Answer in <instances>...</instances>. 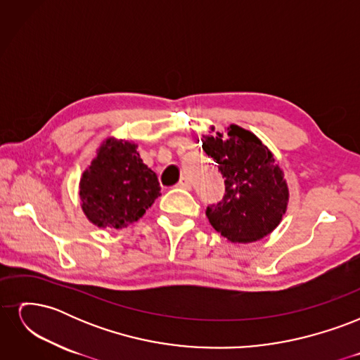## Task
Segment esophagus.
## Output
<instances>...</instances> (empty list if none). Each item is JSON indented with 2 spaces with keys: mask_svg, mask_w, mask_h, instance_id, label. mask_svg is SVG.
Masks as SVG:
<instances>
[{
  "mask_svg": "<svg viewBox=\"0 0 360 360\" xmlns=\"http://www.w3.org/2000/svg\"><path fill=\"white\" fill-rule=\"evenodd\" d=\"M177 188H180V189H186V191H189L191 189V181H189V179H186V177H183L180 181H179V184H177Z\"/></svg>",
  "mask_w": 360,
  "mask_h": 360,
  "instance_id": "1",
  "label": "esophagus"
}]
</instances>
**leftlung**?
Returning <instances> with one entry per match:
<instances>
[{"label":"left lung","mask_w":360,"mask_h":360,"mask_svg":"<svg viewBox=\"0 0 360 360\" xmlns=\"http://www.w3.org/2000/svg\"><path fill=\"white\" fill-rule=\"evenodd\" d=\"M202 150L225 179L224 198L205 209L214 230L231 243H252L274 231L287 210L288 186L271 151L236 124L202 136Z\"/></svg>","instance_id":"obj_1"}]
</instances>
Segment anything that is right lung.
<instances>
[{
    "mask_svg": "<svg viewBox=\"0 0 360 360\" xmlns=\"http://www.w3.org/2000/svg\"><path fill=\"white\" fill-rule=\"evenodd\" d=\"M129 141L110 138L79 181L81 207L99 228H124L143 217L160 195L156 172L151 171Z\"/></svg>",
    "mask_w": 360,
    "mask_h": 360,
    "instance_id": "right-lung-1",
    "label": "right lung"
}]
</instances>
